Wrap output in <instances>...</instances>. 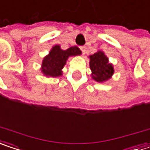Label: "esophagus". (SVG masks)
I'll return each mask as SVG.
<instances>
[{"mask_svg":"<svg viewBox=\"0 0 150 150\" xmlns=\"http://www.w3.org/2000/svg\"><path fill=\"white\" fill-rule=\"evenodd\" d=\"M80 49H81V50L82 51V54H85V53H86V49H87L86 46H81Z\"/></svg>","mask_w":150,"mask_h":150,"instance_id":"34e87169","label":"esophagus"}]
</instances>
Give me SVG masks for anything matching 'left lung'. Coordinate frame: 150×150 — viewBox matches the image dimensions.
Wrapping results in <instances>:
<instances>
[{"instance_id":"left-lung-1","label":"left lung","mask_w":150,"mask_h":150,"mask_svg":"<svg viewBox=\"0 0 150 150\" xmlns=\"http://www.w3.org/2000/svg\"><path fill=\"white\" fill-rule=\"evenodd\" d=\"M88 57L91 76L95 81L102 83L112 78L114 73L113 65L102 50H98Z\"/></svg>"}]
</instances>
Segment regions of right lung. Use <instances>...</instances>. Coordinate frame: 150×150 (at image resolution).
Instances as JSON below:
<instances>
[{
	"label": "right lung",
	"instance_id": "obj_1",
	"mask_svg": "<svg viewBox=\"0 0 150 150\" xmlns=\"http://www.w3.org/2000/svg\"><path fill=\"white\" fill-rule=\"evenodd\" d=\"M81 55V50L77 46L62 50L59 45H54L46 55L41 64V72L46 77H59L62 75V69L70 57Z\"/></svg>",
	"mask_w": 150,
	"mask_h": 150
}]
</instances>
